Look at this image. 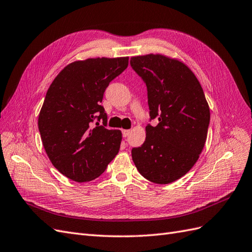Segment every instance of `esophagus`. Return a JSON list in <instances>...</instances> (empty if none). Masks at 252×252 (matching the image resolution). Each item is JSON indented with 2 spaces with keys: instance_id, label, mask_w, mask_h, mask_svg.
<instances>
[{
  "instance_id": "esophagus-1",
  "label": "esophagus",
  "mask_w": 252,
  "mask_h": 252,
  "mask_svg": "<svg viewBox=\"0 0 252 252\" xmlns=\"http://www.w3.org/2000/svg\"><path fill=\"white\" fill-rule=\"evenodd\" d=\"M128 134H130V130H122V136L124 137H127Z\"/></svg>"
}]
</instances>
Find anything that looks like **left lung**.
Listing matches in <instances>:
<instances>
[{
    "instance_id": "left-lung-1",
    "label": "left lung",
    "mask_w": 252,
    "mask_h": 252,
    "mask_svg": "<svg viewBox=\"0 0 252 252\" xmlns=\"http://www.w3.org/2000/svg\"><path fill=\"white\" fill-rule=\"evenodd\" d=\"M130 64L147 85L150 121L147 137L132 149L139 173L155 184L184 176L198 159L210 122L209 105L197 78L184 63L161 55L131 58Z\"/></svg>"
}]
</instances>
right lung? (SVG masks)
<instances>
[{"instance_id":"1","label":"right lung","mask_w":252,"mask_h":252,"mask_svg":"<svg viewBox=\"0 0 252 252\" xmlns=\"http://www.w3.org/2000/svg\"><path fill=\"white\" fill-rule=\"evenodd\" d=\"M127 64V57L76 61L60 71L46 93L38 120L43 146L54 167L75 182L101 175L119 152L121 132L106 127L101 102L110 82Z\"/></svg>"}]
</instances>
